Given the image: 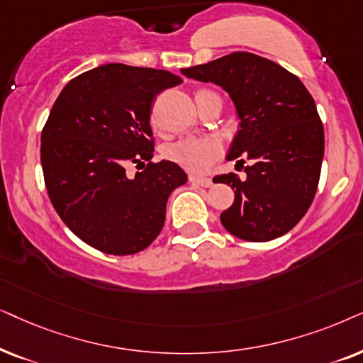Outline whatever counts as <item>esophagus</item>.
Returning a JSON list of instances; mask_svg holds the SVG:
<instances>
[{
    "mask_svg": "<svg viewBox=\"0 0 363 363\" xmlns=\"http://www.w3.org/2000/svg\"><path fill=\"white\" fill-rule=\"evenodd\" d=\"M189 181L192 184L201 186V187H211L212 186V179L211 177H197V176H191Z\"/></svg>",
    "mask_w": 363,
    "mask_h": 363,
    "instance_id": "1",
    "label": "esophagus"
}]
</instances>
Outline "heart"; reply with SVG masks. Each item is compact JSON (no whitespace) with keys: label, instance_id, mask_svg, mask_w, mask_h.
<instances>
[{"label":"heart","instance_id":"heart-1","mask_svg":"<svg viewBox=\"0 0 363 363\" xmlns=\"http://www.w3.org/2000/svg\"><path fill=\"white\" fill-rule=\"evenodd\" d=\"M216 96L212 91L199 89L196 93V104L202 99ZM220 152V146L216 139L211 138H182L177 139L167 146H164V157L172 161L177 166L184 167L191 172H204L211 167V164L216 161Z\"/></svg>","mask_w":363,"mask_h":363}]
</instances>
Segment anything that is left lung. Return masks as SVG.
Returning <instances> with one entry per match:
<instances>
[{"label":"left lung","instance_id":"1","mask_svg":"<svg viewBox=\"0 0 363 363\" xmlns=\"http://www.w3.org/2000/svg\"><path fill=\"white\" fill-rule=\"evenodd\" d=\"M181 71L229 93L240 129L227 159L252 162L244 181L232 172L214 177L235 191L222 225L249 242L287 234L306 216L320 179L325 141L311 93L291 71L245 51Z\"/></svg>","mask_w":363,"mask_h":363}]
</instances>
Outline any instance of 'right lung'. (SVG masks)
<instances>
[{"label": "right lung", "mask_w": 363, "mask_h": 363, "mask_svg": "<svg viewBox=\"0 0 363 363\" xmlns=\"http://www.w3.org/2000/svg\"><path fill=\"white\" fill-rule=\"evenodd\" d=\"M172 72L119 62L98 66L65 86L41 133V166L52 207L83 242L111 255L141 252L157 238L166 204L187 174L152 162L149 124ZM147 162L134 178L129 163Z\"/></svg>", "instance_id": "right-lung-1"}]
</instances>
